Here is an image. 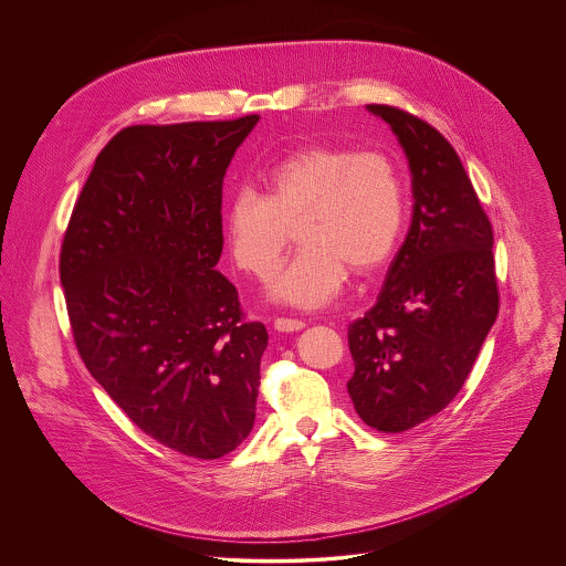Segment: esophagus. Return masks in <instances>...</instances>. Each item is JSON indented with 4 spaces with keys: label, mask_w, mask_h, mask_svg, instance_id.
I'll use <instances>...</instances> for the list:
<instances>
[{
    "label": "esophagus",
    "mask_w": 566,
    "mask_h": 566,
    "mask_svg": "<svg viewBox=\"0 0 566 566\" xmlns=\"http://www.w3.org/2000/svg\"><path fill=\"white\" fill-rule=\"evenodd\" d=\"M305 326L303 321H296V318H276L274 321V328L276 331H283V333H292V331H301Z\"/></svg>",
    "instance_id": "obj_1"
}]
</instances>
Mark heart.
<instances>
[{"mask_svg": "<svg viewBox=\"0 0 566 566\" xmlns=\"http://www.w3.org/2000/svg\"><path fill=\"white\" fill-rule=\"evenodd\" d=\"M263 196L240 189L224 209L229 250L243 272H276L296 227L303 243L279 274L272 296L318 310L344 287L346 274L381 270L403 235L407 193L401 169L379 150L307 144L270 165Z\"/></svg>", "mask_w": 566, "mask_h": 566, "instance_id": "obj_1", "label": "heart"}]
</instances>
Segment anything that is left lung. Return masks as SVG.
I'll list each match as a JSON object with an SVG mask.
<instances>
[{
  "label": "left lung",
  "mask_w": 566,
  "mask_h": 566,
  "mask_svg": "<svg viewBox=\"0 0 566 566\" xmlns=\"http://www.w3.org/2000/svg\"><path fill=\"white\" fill-rule=\"evenodd\" d=\"M403 146L411 227L377 305L348 324L359 418L399 433L436 416L462 390L499 314L492 224L453 146L424 119L368 104Z\"/></svg>",
  "instance_id": "1"
}]
</instances>
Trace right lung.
<instances>
[{
  "label": "right lung",
  "mask_w": 566,
  "mask_h": 566,
  "mask_svg": "<svg viewBox=\"0 0 566 566\" xmlns=\"http://www.w3.org/2000/svg\"><path fill=\"white\" fill-rule=\"evenodd\" d=\"M259 115L128 126L97 155L61 245L72 335L150 438L198 460L254 424L268 331L216 270L224 174Z\"/></svg>",
  "instance_id": "add662e5"
}]
</instances>
